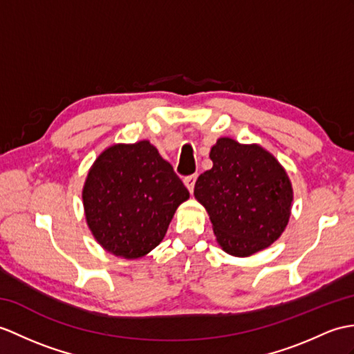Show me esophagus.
<instances>
[{
    "instance_id": "1",
    "label": "esophagus",
    "mask_w": 354,
    "mask_h": 354,
    "mask_svg": "<svg viewBox=\"0 0 354 354\" xmlns=\"http://www.w3.org/2000/svg\"><path fill=\"white\" fill-rule=\"evenodd\" d=\"M196 179H197V175H190V176H187L184 179V184H185V187L188 188V190H190V193H193V190H194Z\"/></svg>"
}]
</instances>
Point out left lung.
I'll list each match as a JSON object with an SVG mask.
<instances>
[{
	"instance_id": "1",
	"label": "left lung",
	"mask_w": 354,
	"mask_h": 354,
	"mask_svg": "<svg viewBox=\"0 0 354 354\" xmlns=\"http://www.w3.org/2000/svg\"><path fill=\"white\" fill-rule=\"evenodd\" d=\"M212 169L194 185L220 248L250 257L274 243L288 225L292 187L279 161L258 145L221 137L211 147Z\"/></svg>"
}]
</instances>
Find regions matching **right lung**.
I'll list each match as a JSON object with an SVG mask.
<instances>
[{"label":"right lung","instance_id":"obj_1","mask_svg":"<svg viewBox=\"0 0 354 354\" xmlns=\"http://www.w3.org/2000/svg\"><path fill=\"white\" fill-rule=\"evenodd\" d=\"M188 197L174 167L147 140L105 149L83 188L90 231L106 252L125 259L157 248Z\"/></svg>","mask_w":354,"mask_h":354}]
</instances>
